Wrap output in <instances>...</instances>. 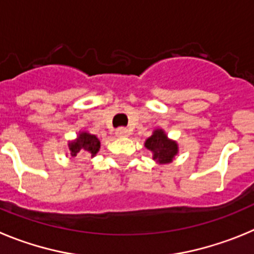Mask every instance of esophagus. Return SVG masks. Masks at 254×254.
<instances>
[{
	"label": "esophagus",
	"instance_id": "esophagus-1",
	"mask_svg": "<svg viewBox=\"0 0 254 254\" xmlns=\"http://www.w3.org/2000/svg\"><path fill=\"white\" fill-rule=\"evenodd\" d=\"M115 134L119 138H125V136H129V130L125 129V127H119V129H116Z\"/></svg>",
	"mask_w": 254,
	"mask_h": 254
}]
</instances>
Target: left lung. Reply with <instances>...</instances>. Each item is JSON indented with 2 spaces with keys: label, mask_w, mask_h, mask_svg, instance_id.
I'll return each mask as SVG.
<instances>
[{
  "label": "left lung",
  "mask_w": 254,
  "mask_h": 254,
  "mask_svg": "<svg viewBox=\"0 0 254 254\" xmlns=\"http://www.w3.org/2000/svg\"><path fill=\"white\" fill-rule=\"evenodd\" d=\"M145 148L153 154V159L158 164H168L173 162L178 154V144L168 138L163 129H154L152 135L144 143Z\"/></svg>",
  "instance_id": "1"
}]
</instances>
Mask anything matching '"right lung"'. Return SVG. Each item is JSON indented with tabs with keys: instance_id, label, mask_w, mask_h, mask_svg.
Returning <instances> with one entry per match:
<instances>
[{
	"instance_id": "1",
	"label": "right lung",
	"mask_w": 254,
	"mask_h": 254,
	"mask_svg": "<svg viewBox=\"0 0 254 254\" xmlns=\"http://www.w3.org/2000/svg\"><path fill=\"white\" fill-rule=\"evenodd\" d=\"M100 145H101V143L97 139V136L91 134L90 131L82 130L77 134L76 139L68 141V149H69L68 155H70V157L91 155L93 158L100 150Z\"/></svg>"
}]
</instances>
